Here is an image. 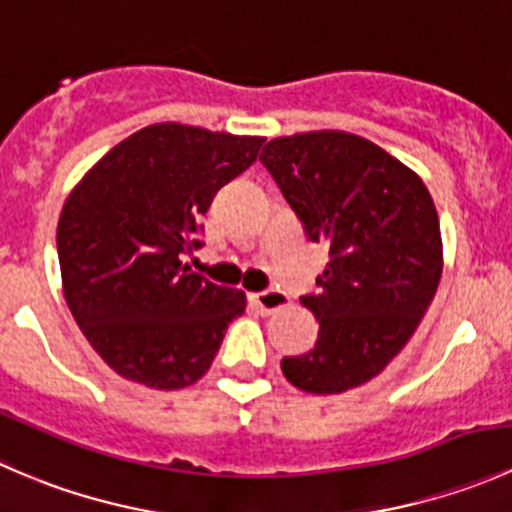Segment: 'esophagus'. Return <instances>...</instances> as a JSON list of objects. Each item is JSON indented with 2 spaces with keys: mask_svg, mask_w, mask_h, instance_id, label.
<instances>
[{
  "mask_svg": "<svg viewBox=\"0 0 512 512\" xmlns=\"http://www.w3.org/2000/svg\"><path fill=\"white\" fill-rule=\"evenodd\" d=\"M250 302L255 304V309L260 314H272L277 309H282L289 302V297L280 289H262V292H255L250 297Z\"/></svg>",
  "mask_w": 512,
  "mask_h": 512,
  "instance_id": "34e87169",
  "label": "esophagus"
}]
</instances>
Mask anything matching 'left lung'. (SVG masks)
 <instances>
[{
    "label": "left lung",
    "mask_w": 512,
    "mask_h": 512,
    "mask_svg": "<svg viewBox=\"0 0 512 512\" xmlns=\"http://www.w3.org/2000/svg\"><path fill=\"white\" fill-rule=\"evenodd\" d=\"M260 160L309 240L329 250L317 292L302 297L319 322L317 344L285 356L282 371L309 394H342L386 369L436 294V205L414 170L354 133L275 138Z\"/></svg>",
    "instance_id": "8db88e82"
}]
</instances>
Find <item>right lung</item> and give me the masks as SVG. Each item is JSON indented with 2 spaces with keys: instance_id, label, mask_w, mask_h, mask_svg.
<instances>
[{
  "instance_id": "right-lung-1",
  "label": "right lung",
  "mask_w": 512,
  "mask_h": 512,
  "mask_svg": "<svg viewBox=\"0 0 512 512\" xmlns=\"http://www.w3.org/2000/svg\"><path fill=\"white\" fill-rule=\"evenodd\" d=\"M265 138L158 123L108 151L71 190L56 230L64 297L123 379L183 389L213 364L245 292L185 265L215 193Z\"/></svg>"
}]
</instances>
